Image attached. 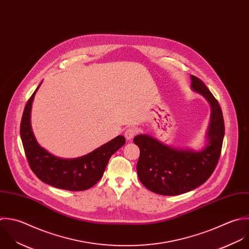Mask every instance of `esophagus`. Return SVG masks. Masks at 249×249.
<instances>
[{"mask_svg":"<svg viewBox=\"0 0 249 249\" xmlns=\"http://www.w3.org/2000/svg\"><path fill=\"white\" fill-rule=\"evenodd\" d=\"M137 132H138V130L136 128H129V129H127L125 131V138L128 141H130V140H132L136 136Z\"/></svg>","mask_w":249,"mask_h":249,"instance_id":"esophagus-1","label":"esophagus"}]
</instances>
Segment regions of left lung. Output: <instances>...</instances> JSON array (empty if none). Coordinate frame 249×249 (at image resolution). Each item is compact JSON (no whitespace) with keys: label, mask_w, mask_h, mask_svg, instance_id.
Returning <instances> with one entry per match:
<instances>
[{"label":"left lung","mask_w":249,"mask_h":249,"mask_svg":"<svg viewBox=\"0 0 249 249\" xmlns=\"http://www.w3.org/2000/svg\"><path fill=\"white\" fill-rule=\"evenodd\" d=\"M191 80L192 89L204 96L212 108L206 147L201 151L177 149L148 135L134 138L141 152L137 163L139 178L156 194L176 196L199 187L210 178L220 157L225 133L221 107L200 78L191 75Z\"/></svg>","instance_id":"8db88e82"}]
</instances>
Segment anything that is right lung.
I'll use <instances>...</instances> for the list:
<instances>
[{
  "mask_svg": "<svg viewBox=\"0 0 249 249\" xmlns=\"http://www.w3.org/2000/svg\"><path fill=\"white\" fill-rule=\"evenodd\" d=\"M36 91L28 100L20 124V137L33 173L53 187L83 191L94 186L103 177L109 158L125 144V138L117 136L92 152L73 159H62L50 154L36 142L31 127V107Z\"/></svg>",
  "mask_w": 249,
  "mask_h": 249,
  "instance_id": "add662e5",
  "label": "right lung"
}]
</instances>
